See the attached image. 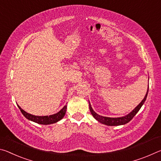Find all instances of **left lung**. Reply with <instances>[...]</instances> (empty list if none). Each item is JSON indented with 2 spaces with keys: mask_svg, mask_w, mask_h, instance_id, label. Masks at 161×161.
<instances>
[{
  "mask_svg": "<svg viewBox=\"0 0 161 161\" xmlns=\"http://www.w3.org/2000/svg\"><path fill=\"white\" fill-rule=\"evenodd\" d=\"M149 88V87H148ZM148 88H147V93L145 96L144 98L143 99L140 103L138 105V106H136L135 108V109L133 110L130 113H128L127 115L123 117H119V118H108V117H105V116H102V115H100L98 114L94 111L92 108L91 105L89 103V108H90L91 113L93 116L94 117L95 119H96L98 122L103 123L104 125H110V126H114V125H125L126 123H128L129 121H130L133 119V118L135 116L136 114L139 111V110L141 109V108L142 107V105H143V103L146 101L147 93H148Z\"/></svg>",
  "mask_w": 161,
  "mask_h": 161,
  "instance_id": "left-lung-1",
  "label": "left lung"
}]
</instances>
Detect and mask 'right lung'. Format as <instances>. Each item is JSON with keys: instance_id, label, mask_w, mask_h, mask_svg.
<instances>
[{"instance_id": "1", "label": "right lung", "mask_w": 161, "mask_h": 161, "mask_svg": "<svg viewBox=\"0 0 161 161\" xmlns=\"http://www.w3.org/2000/svg\"><path fill=\"white\" fill-rule=\"evenodd\" d=\"M18 106L19 108L21 113H22V114L24 115L27 119L38 123V124H42V125H49V124H53V123H57L58 121L61 120L62 118L64 117L65 112H66V109H67V105H65L59 112H58L57 113H56V114L51 115H46V116H38V115H33L30 114V113H28L27 112H25V110H23L18 105Z\"/></svg>"}]
</instances>
